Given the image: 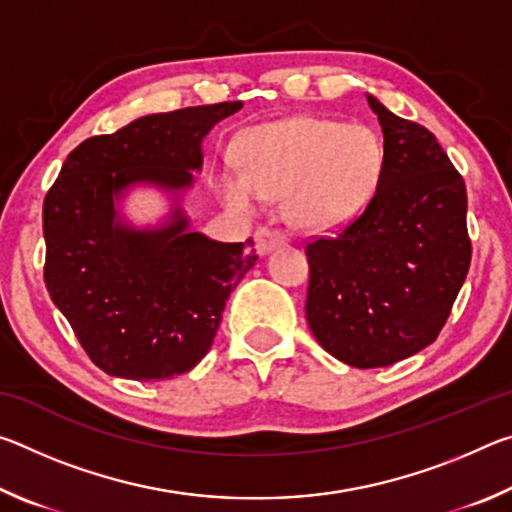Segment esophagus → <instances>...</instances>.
I'll use <instances>...</instances> for the list:
<instances>
[{
	"mask_svg": "<svg viewBox=\"0 0 512 512\" xmlns=\"http://www.w3.org/2000/svg\"><path fill=\"white\" fill-rule=\"evenodd\" d=\"M289 241V237L284 235L282 230H275V228H259L257 235H255V248L259 255H266L275 250L277 246H284Z\"/></svg>",
	"mask_w": 512,
	"mask_h": 512,
	"instance_id": "34e87169",
	"label": "esophagus"
}]
</instances>
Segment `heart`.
<instances>
[{
    "mask_svg": "<svg viewBox=\"0 0 512 512\" xmlns=\"http://www.w3.org/2000/svg\"><path fill=\"white\" fill-rule=\"evenodd\" d=\"M235 153L241 169H225L216 180L225 201L253 207L259 196H284V216L307 230L357 216L384 171V146L370 126L320 117L248 128Z\"/></svg>",
    "mask_w": 512,
    "mask_h": 512,
    "instance_id": "1",
    "label": "heart"
}]
</instances>
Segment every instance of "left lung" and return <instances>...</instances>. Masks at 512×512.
<instances>
[{"mask_svg":"<svg viewBox=\"0 0 512 512\" xmlns=\"http://www.w3.org/2000/svg\"><path fill=\"white\" fill-rule=\"evenodd\" d=\"M384 133L375 196L332 237L311 239L307 323L354 368H384L438 339L470 271L467 192L436 135L368 94Z\"/></svg>","mask_w":512,"mask_h":512,"instance_id":"8db88e82","label":"left lung"}]
</instances>
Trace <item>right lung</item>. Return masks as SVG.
<instances>
[{
    "instance_id": "1",
    "label": "right lung",
    "mask_w": 512,
    "mask_h": 512,
    "mask_svg": "<svg viewBox=\"0 0 512 512\" xmlns=\"http://www.w3.org/2000/svg\"><path fill=\"white\" fill-rule=\"evenodd\" d=\"M241 101L146 115L67 155L42 205L45 284L94 366L135 381L192 370L212 348L225 300L257 255L189 232L180 207L162 228L121 223L115 201L135 183L192 187L210 128Z\"/></svg>"
}]
</instances>
